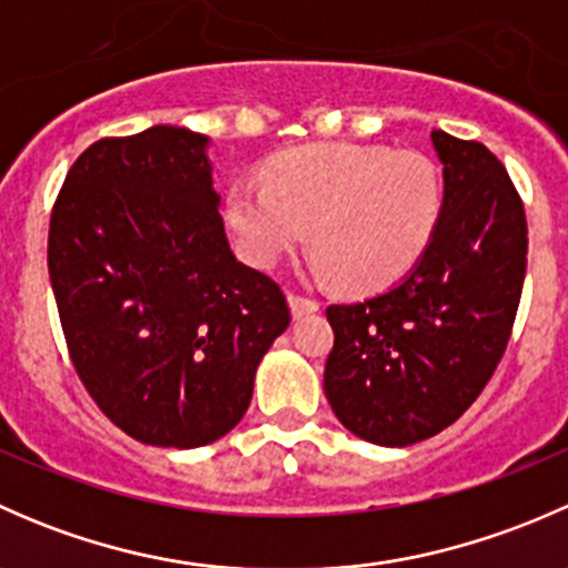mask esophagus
I'll return each instance as SVG.
<instances>
[{"mask_svg":"<svg viewBox=\"0 0 568 568\" xmlns=\"http://www.w3.org/2000/svg\"><path fill=\"white\" fill-rule=\"evenodd\" d=\"M288 305H291V313H294V318H300V316H307V313H316L321 302L313 300V296L300 294V291H291Z\"/></svg>","mask_w":568,"mask_h":568,"instance_id":"obj_1","label":"esophagus"}]
</instances>
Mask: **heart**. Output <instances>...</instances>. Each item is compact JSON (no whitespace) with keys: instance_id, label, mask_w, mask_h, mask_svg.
<instances>
[{"instance_id":"b5f03b06","label":"heart","mask_w":568,"mask_h":568,"mask_svg":"<svg viewBox=\"0 0 568 568\" xmlns=\"http://www.w3.org/2000/svg\"><path fill=\"white\" fill-rule=\"evenodd\" d=\"M443 205V175L426 153L332 142L272 156L263 186L233 183L227 222L255 266H274L311 227L318 274L376 291L420 261Z\"/></svg>"}]
</instances>
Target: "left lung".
<instances>
[{
	"instance_id": "left-lung-1",
	"label": "left lung",
	"mask_w": 568,
	"mask_h": 568,
	"mask_svg": "<svg viewBox=\"0 0 568 568\" xmlns=\"http://www.w3.org/2000/svg\"><path fill=\"white\" fill-rule=\"evenodd\" d=\"M445 205L417 266L379 296L329 305L324 393L357 437L404 448L459 420L495 376L523 296L528 220L500 159L432 131Z\"/></svg>"
}]
</instances>
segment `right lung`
<instances>
[{"label": "right lung", "instance_id": "right-lung-1", "mask_svg": "<svg viewBox=\"0 0 568 568\" xmlns=\"http://www.w3.org/2000/svg\"><path fill=\"white\" fill-rule=\"evenodd\" d=\"M205 142L178 125L93 142L49 222L73 371L120 432L159 448L231 432L291 324L283 288L231 252Z\"/></svg>", "mask_w": 568, "mask_h": 568}]
</instances>
